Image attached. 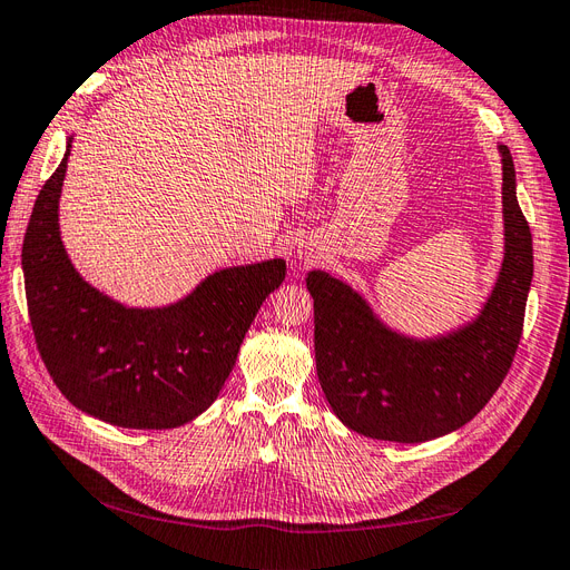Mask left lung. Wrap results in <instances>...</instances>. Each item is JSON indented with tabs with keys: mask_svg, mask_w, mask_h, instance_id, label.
<instances>
[{
	"mask_svg": "<svg viewBox=\"0 0 570 570\" xmlns=\"http://www.w3.org/2000/svg\"><path fill=\"white\" fill-rule=\"evenodd\" d=\"M502 151L504 262L480 316L435 340H411L377 321L366 299L323 271L314 297L316 371L327 404L354 433L425 442L469 423L507 377L519 350L532 281V235L515 199L511 151Z\"/></svg>",
	"mask_w": 570,
	"mask_h": 570,
	"instance_id": "8db88e82",
	"label": "left lung"
}]
</instances>
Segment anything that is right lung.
Returning <instances> with one entry per match:
<instances>
[{
  "label": "right lung",
  "instance_id": "1",
  "mask_svg": "<svg viewBox=\"0 0 570 570\" xmlns=\"http://www.w3.org/2000/svg\"><path fill=\"white\" fill-rule=\"evenodd\" d=\"M42 185L23 239L26 299L38 352L68 402L120 428L164 430L218 396L285 262L233 266L164 308H128L85 283L59 235L68 154Z\"/></svg>",
  "mask_w": 570,
  "mask_h": 570
}]
</instances>
